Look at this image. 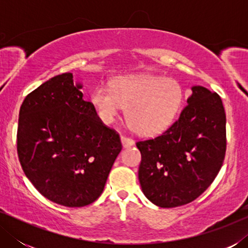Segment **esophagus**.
<instances>
[{"mask_svg":"<svg viewBox=\"0 0 248 248\" xmlns=\"http://www.w3.org/2000/svg\"><path fill=\"white\" fill-rule=\"evenodd\" d=\"M121 141H122V144H123L124 148L132 147V145L134 144V141L127 137H121Z\"/></svg>","mask_w":248,"mask_h":248,"instance_id":"34e87169","label":"esophagus"}]
</instances>
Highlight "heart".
<instances>
[{"instance_id": "obj_1", "label": "heart", "mask_w": 248, "mask_h": 248, "mask_svg": "<svg viewBox=\"0 0 248 248\" xmlns=\"http://www.w3.org/2000/svg\"><path fill=\"white\" fill-rule=\"evenodd\" d=\"M183 93L177 81L158 76L123 78L113 88L99 84L90 93V103L105 124H111L127 107V117L143 135L160 133L171 123Z\"/></svg>"}]
</instances>
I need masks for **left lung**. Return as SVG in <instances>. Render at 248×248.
Instances as JSON below:
<instances>
[{
	"mask_svg": "<svg viewBox=\"0 0 248 248\" xmlns=\"http://www.w3.org/2000/svg\"><path fill=\"white\" fill-rule=\"evenodd\" d=\"M226 144L221 98L204 87H192L178 120L159 137L137 142L142 192L160 208L194 201L218 175Z\"/></svg>",
	"mask_w": 248,
	"mask_h": 248,
	"instance_id": "1",
	"label": "left lung"
}]
</instances>
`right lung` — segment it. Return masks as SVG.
<instances>
[{
    "mask_svg": "<svg viewBox=\"0 0 248 248\" xmlns=\"http://www.w3.org/2000/svg\"><path fill=\"white\" fill-rule=\"evenodd\" d=\"M72 73L49 79L25 98L19 111L16 149L22 170L40 194L80 208L104 191L120 135L99 120Z\"/></svg>",
    "mask_w": 248,
    "mask_h": 248,
    "instance_id": "add662e5",
    "label": "right lung"
}]
</instances>
